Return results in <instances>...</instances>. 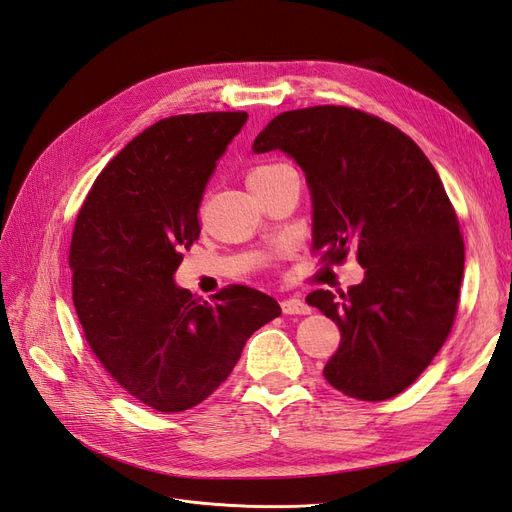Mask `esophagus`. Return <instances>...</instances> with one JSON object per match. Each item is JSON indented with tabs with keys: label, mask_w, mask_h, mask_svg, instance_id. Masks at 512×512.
Instances as JSON below:
<instances>
[{
	"label": "esophagus",
	"mask_w": 512,
	"mask_h": 512,
	"mask_svg": "<svg viewBox=\"0 0 512 512\" xmlns=\"http://www.w3.org/2000/svg\"><path fill=\"white\" fill-rule=\"evenodd\" d=\"M282 312L284 314H299V316H305L312 312V307H309L303 299L299 297H290V299H284L282 301Z\"/></svg>",
	"instance_id": "34e87169"
}]
</instances>
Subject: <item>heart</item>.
Returning a JSON list of instances; mask_svg holds the SVG:
<instances>
[{
	"instance_id": "1",
	"label": "heart",
	"mask_w": 512,
	"mask_h": 512,
	"mask_svg": "<svg viewBox=\"0 0 512 512\" xmlns=\"http://www.w3.org/2000/svg\"><path fill=\"white\" fill-rule=\"evenodd\" d=\"M273 168H275V166L271 164V166H258V168L250 170V175H247V183H254V181H258V179L265 177V175H269Z\"/></svg>"
}]
</instances>
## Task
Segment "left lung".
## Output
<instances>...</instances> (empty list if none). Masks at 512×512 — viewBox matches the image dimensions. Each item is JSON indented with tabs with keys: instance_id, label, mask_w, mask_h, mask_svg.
<instances>
[{
	"instance_id": "left-lung-1",
	"label": "left lung",
	"mask_w": 512,
	"mask_h": 512,
	"mask_svg": "<svg viewBox=\"0 0 512 512\" xmlns=\"http://www.w3.org/2000/svg\"><path fill=\"white\" fill-rule=\"evenodd\" d=\"M252 151H284L299 164L314 250L331 262L354 252L365 269L339 299L307 297L342 331L324 378L363 401L399 395L446 342L463 280L457 215L436 168L391 123L346 106L277 115Z\"/></svg>"
}]
</instances>
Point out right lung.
Instances as JSON below:
<instances>
[{
  "label": "right lung",
  "mask_w": 512,
  "mask_h": 512,
  "mask_svg": "<svg viewBox=\"0 0 512 512\" xmlns=\"http://www.w3.org/2000/svg\"><path fill=\"white\" fill-rule=\"evenodd\" d=\"M247 113L153 123L108 162L76 218L72 301L87 344L132 397L158 412L198 406L230 376L247 339L282 314L269 294L230 286L207 303L179 288L198 207Z\"/></svg>",
  "instance_id": "add662e5"
}]
</instances>
